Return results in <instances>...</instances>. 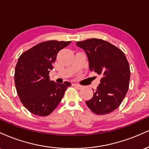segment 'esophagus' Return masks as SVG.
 <instances>
[{
    "label": "esophagus",
    "instance_id": "1",
    "mask_svg": "<svg viewBox=\"0 0 149 149\" xmlns=\"http://www.w3.org/2000/svg\"><path fill=\"white\" fill-rule=\"evenodd\" d=\"M73 86H74L75 88H76L77 89H78V90H80V89L83 88V86H82V85L76 84H76H73Z\"/></svg>",
    "mask_w": 149,
    "mask_h": 149
}]
</instances>
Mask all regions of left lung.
<instances>
[{"instance_id":"8db88e82","label":"left lung","mask_w":149,"mask_h":149,"mask_svg":"<svg viewBox=\"0 0 149 149\" xmlns=\"http://www.w3.org/2000/svg\"><path fill=\"white\" fill-rule=\"evenodd\" d=\"M76 45L86 52L90 69L102 76L86 104L97 115L110 113L120 105L129 88L130 70L127 58L118 47L102 39H88Z\"/></svg>"}]
</instances>
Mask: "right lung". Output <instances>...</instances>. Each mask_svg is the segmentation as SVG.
<instances>
[{
	"instance_id": "add662e5",
	"label": "right lung",
	"mask_w": 149,
	"mask_h": 149,
	"mask_svg": "<svg viewBox=\"0 0 149 149\" xmlns=\"http://www.w3.org/2000/svg\"><path fill=\"white\" fill-rule=\"evenodd\" d=\"M71 41L48 40L37 44L20 55L15 66V83L20 101L29 111L46 116L60 103L71 83L49 80V73L57 53Z\"/></svg>"
}]
</instances>
